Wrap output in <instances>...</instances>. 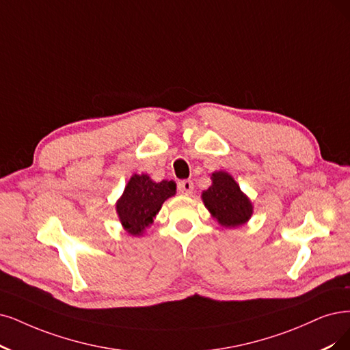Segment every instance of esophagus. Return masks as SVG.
Returning <instances> with one entry per match:
<instances>
[{
  "instance_id": "34e87169",
  "label": "esophagus",
  "mask_w": 350,
  "mask_h": 350,
  "mask_svg": "<svg viewBox=\"0 0 350 350\" xmlns=\"http://www.w3.org/2000/svg\"><path fill=\"white\" fill-rule=\"evenodd\" d=\"M193 182L191 180H182V182H178L177 183V190H178V193H182V195H185V196H189V195H191L193 193Z\"/></svg>"
}]
</instances>
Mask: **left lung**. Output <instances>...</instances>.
<instances>
[{
  "label": "left lung",
  "mask_w": 350,
  "mask_h": 350,
  "mask_svg": "<svg viewBox=\"0 0 350 350\" xmlns=\"http://www.w3.org/2000/svg\"><path fill=\"white\" fill-rule=\"evenodd\" d=\"M211 178L212 186L202 193L203 203L211 215L225 228L247 224L252 216V203L234 177L226 172H215Z\"/></svg>",
  "instance_id": "8db88e82"
}]
</instances>
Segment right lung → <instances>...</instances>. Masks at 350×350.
<instances>
[{
	"instance_id": "add662e5",
	"label": "right lung",
	"mask_w": 350,
	"mask_h": 350,
	"mask_svg": "<svg viewBox=\"0 0 350 350\" xmlns=\"http://www.w3.org/2000/svg\"><path fill=\"white\" fill-rule=\"evenodd\" d=\"M176 195V183L161 180L155 183L147 174L129 178L122 196L116 202V213L129 235L139 237L154 222L161 204Z\"/></svg>"
}]
</instances>
